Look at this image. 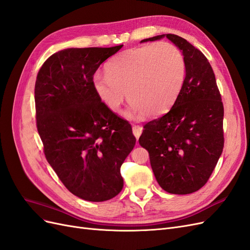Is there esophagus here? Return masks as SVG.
Here are the masks:
<instances>
[{"mask_svg":"<svg viewBox=\"0 0 250 250\" xmlns=\"http://www.w3.org/2000/svg\"><path fill=\"white\" fill-rule=\"evenodd\" d=\"M132 132H133V135L137 139H139L141 137V134L143 132V127L140 126V125H134L132 127Z\"/></svg>","mask_w":250,"mask_h":250,"instance_id":"esophagus-1","label":"esophagus"}]
</instances>
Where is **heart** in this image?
I'll return each mask as SVG.
<instances>
[{
  "label": "heart",
  "mask_w": 250,
  "mask_h": 250,
  "mask_svg": "<svg viewBox=\"0 0 250 250\" xmlns=\"http://www.w3.org/2000/svg\"><path fill=\"white\" fill-rule=\"evenodd\" d=\"M105 71L106 75L94 74L92 86L110 111L120 110L127 94L130 118L145 113L157 117L175 104L185 84L187 65L179 49L163 42L120 53L106 63Z\"/></svg>",
  "instance_id": "b5f03b06"
}]
</instances>
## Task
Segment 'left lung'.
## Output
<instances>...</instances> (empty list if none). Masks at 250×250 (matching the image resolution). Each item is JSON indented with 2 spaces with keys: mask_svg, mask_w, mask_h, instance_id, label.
Instances as JSON below:
<instances>
[{
  "mask_svg": "<svg viewBox=\"0 0 250 250\" xmlns=\"http://www.w3.org/2000/svg\"><path fill=\"white\" fill-rule=\"evenodd\" d=\"M164 37L183 53L186 81L169 112L144 126L139 142L148 150L151 168L163 190L186 195L207 184L221 156L224 109L214 71L202 52L175 34L141 42Z\"/></svg>",
  "mask_w": 250,
  "mask_h": 250,
  "instance_id": "1",
  "label": "left lung"
}]
</instances>
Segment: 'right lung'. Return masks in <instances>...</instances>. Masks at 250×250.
Returning a JSON list of instances; mask_svg holds the SVG:
<instances>
[{"mask_svg":"<svg viewBox=\"0 0 250 250\" xmlns=\"http://www.w3.org/2000/svg\"><path fill=\"white\" fill-rule=\"evenodd\" d=\"M122 47L59 51L35 82L44 155L67 190L86 201H106L122 191L121 166L137 141L130 124L105 106L92 86L98 67Z\"/></svg>","mask_w":250,"mask_h":250,"instance_id":"right-lung-1","label":"right lung"}]
</instances>
